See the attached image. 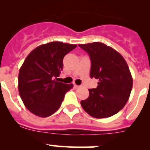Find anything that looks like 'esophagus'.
I'll use <instances>...</instances> for the list:
<instances>
[{
  "label": "esophagus",
  "instance_id": "esophagus-1",
  "mask_svg": "<svg viewBox=\"0 0 150 150\" xmlns=\"http://www.w3.org/2000/svg\"><path fill=\"white\" fill-rule=\"evenodd\" d=\"M74 88H79V86H78V85L76 84H74Z\"/></svg>",
  "mask_w": 150,
  "mask_h": 150
}]
</instances>
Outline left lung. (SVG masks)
Masks as SVG:
<instances>
[{
  "label": "left lung",
  "instance_id": "8db88e82",
  "mask_svg": "<svg viewBox=\"0 0 150 150\" xmlns=\"http://www.w3.org/2000/svg\"><path fill=\"white\" fill-rule=\"evenodd\" d=\"M78 46L90 57L91 78L99 80L97 87L89 89L88 98L81 101V106L91 117H111L121 110L129 99L133 87L129 67L120 53L104 43Z\"/></svg>",
  "mask_w": 150,
  "mask_h": 150
}]
</instances>
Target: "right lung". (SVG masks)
<instances>
[{"label": "right lung", "instance_id": "obj_1", "mask_svg": "<svg viewBox=\"0 0 150 150\" xmlns=\"http://www.w3.org/2000/svg\"><path fill=\"white\" fill-rule=\"evenodd\" d=\"M77 47L75 44L50 42L28 54L18 77L19 96L27 109L35 115L46 117L59 110L66 92L72 84L58 82L63 59Z\"/></svg>", "mask_w": 150, "mask_h": 150}]
</instances>
